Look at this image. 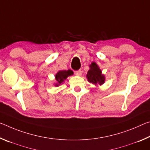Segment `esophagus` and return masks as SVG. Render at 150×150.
Segmentation results:
<instances>
[{
  "mask_svg": "<svg viewBox=\"0 0 150 150\" xmlns=\"http://www.w3.org/2000/svg\"><path fill=\"white\" fill-rule=\"evenodd\" d=\"M82 72L83 71L81 69L77 70V71H75V75H77V76H81V75H82Z\"/></svg>",
  "mask_w": 150,
  "mask_h": 150,
  "instance_id": "obj_1",
  "label": "esophagus"
}]
</instances>
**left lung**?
<instances>
[{
    "label": "left lung",
    "instance_id": "left-lung-1",
    "mask_svg": "<svg viewBox=\"0 0 150 150\" xmlns=\"http://www.w3.org/2000/svg\"><path fill=\"white\" fill-rule=\"evenodd\" d=\"M90 69L88 71L87 78L88 82L93 84L103 85L105 81V75L102 74V71L95 62H92L89 65Z\"/></svg>",
    "mask_w": 150,
    "mask_h": 150
}]
</instances>
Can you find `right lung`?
I'll list each match as a JSON object with an SVG mask.
<instances>
[{"instance_id": "add662e5", "label": "right lung", "mask_w": 150, "mask_h": 150, "mask_svg": "<svg viewBox=\"0 0 150 150\" xmlns=\"http://www.w3.org/2000/svg\"><path fill=\"white\" fill-rule=\"evenodd\" d=\"M73 74V72L71 70H63V71H59L57 73V74L55 75V80H56L57 83H55V86H57L60 85L67 78V77H69L70 75H72Z\"/></svg>"}]
</instances>
